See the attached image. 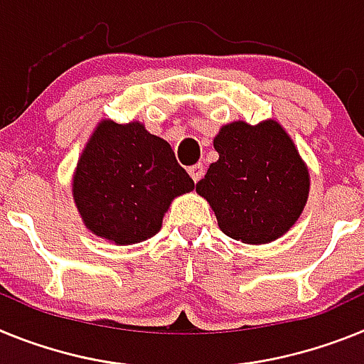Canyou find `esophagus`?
Segmentation results:
<instances>
[{
	"label": "esophagus",
	"instance_id": "34e87169",
	"mask_svg": "<svg viewBox=\"0 0 364 364\" xmlns=\"http://www.w3.org/2000/svg\"><path fill=\"white\" fill-rule=\"evenodd\" d=\"M188 173H191V178L194 179V183H198L201 178H203V173H205L203 164L198 163V164H194V166H191V168H188Z\"/></svg>",
	"mask_w": 364,
	"mask_h": 364
}]
</instances>
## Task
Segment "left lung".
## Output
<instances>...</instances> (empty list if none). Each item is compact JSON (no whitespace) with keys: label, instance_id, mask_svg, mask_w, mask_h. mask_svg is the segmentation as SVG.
Segmentation results:
<instances>
[{"label":"left lung","instance_id":"1","mask_svg":"<svg viewBox=\"0 0 364 364\" xmlns=\"http://www.w3.org/2000/svg\"><path fill=\"white\" fill-rule=\"evenodd\" d=\"M218 161L196 192L208 201L218 227L251 245L271 243L291 229L309 196V170L280 122L235 121L214 137Z\"/></svg>","mask_w":364,"mask_h":364}]
</instances>
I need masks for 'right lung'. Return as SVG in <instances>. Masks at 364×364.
Segmentation results:
<instances>
[{"label": "right lung", "mask_w": 364, "mask_h": 364, "mask_svg": "<svg viewBox=\"0 0 364 364\" xmlns=\"http://www.w3.org/2000/svg\"><path fill=\"white\" fill-rule=\"evenodd\" d=\"M194 188L172 146L143 122L95 126L73 172L71 191L84 225L115 245L157 235L178 196Z\"/></svg>", "instance_id": "add662e5"}]
</instances>
